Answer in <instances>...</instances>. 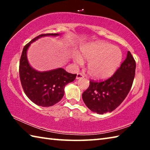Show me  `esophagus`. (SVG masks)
<instances>
[{
  "instance_id": "34e87169",
  "label": "esophagus",
  "mask_w": 150,
  "mask_h": 150,
  "mask_svg": "<svg viewBox=\"0 0 150 150\" xmlns=\"http://www.w3.org/2000/svg\"><path fill=\"white\" fill-rule=\"evenodd\" d=\"M84 77V75H83V74L82 73H78L77 74V77H76V79H81V78H83Z\"/></svg>"
}]
</instances>
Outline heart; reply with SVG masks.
I'll return each instance as SVG.
<instances>
[{"label": "heart", "instance_id": "b5f03b06", "mask_svg": "<svg viewBox=\"0 0 150 150\" xmlns=\"http://www.w3.org/2000/svg\"><path fill=\"white\" fill-rule=\"evenodd\" d=\"M82 56L89 61L87 70L91 77L105 79L111 77L120 65L122 55L120 49L105 42H93L86 44L81 50ZM75 60L78 64L83 63L80 55Z\"/></svg>", "mask_w": 150, "mask_h": 150}]
</instances>
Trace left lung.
<instances>
[{
    "label": "left lung",
    "mask_w": 150,
    "mask_h": 150,
    "mask_svg": "<svg viewBox=\"0 0 150 150\" xmlns=\"http://www.w3.org/2000/svg\"><path fill=\"white\" fill-rule=\"evenodd\" d=\"M135 71L136 61L128 52L126 59L110 77L99 81L90 80L88 88L82 94L86 106L100 115L115 110L128 95Z\"/></svg>",
    "instance_id": "obj_1"
}]
</instances>
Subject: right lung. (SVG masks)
<instances>
[{
  "label": "right lung",
  "mask_w": 150,
  "mask_h": 150,
  "mask_svg": "<svg viewBox=\"0 0 150 150\" xmlns=\"http://www.w3.org/2000/svg\"><path fill=\"white\" fill-rule=\"evenodd\" d=\"M58 34H43L34 38L24 47L19 64V75L25 94L35 105L51 106L59 102L64 95V88L73 82L77 75L68 73L62 68L39 72L30 67L26 57V52L30 44L45 35Z\"/></svg>",
  "instance_id": "add662e5"
}]
</instances>
